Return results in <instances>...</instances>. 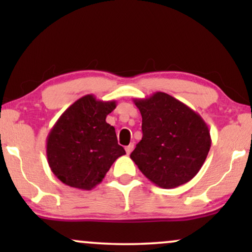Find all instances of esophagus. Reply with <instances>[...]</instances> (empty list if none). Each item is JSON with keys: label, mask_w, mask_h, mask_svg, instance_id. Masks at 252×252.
<instances>
[{"label": "esophagus", "mask_w": 252, "mask_h": 252, "mask_svg": "<svg viewBox=\"0 0 252 252\" xmlns=\"http://www.w3.org/2000/svg\"><path fill=\"white\" fill-rule=\"evenodd\" d=\"M132 149H134V143H130L129 146H126V154H130V153L132 152Z\"/></svg>", "instance_id": "1"}]
</instances>
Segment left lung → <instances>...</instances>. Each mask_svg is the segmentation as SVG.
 Masks as SVG:
<instances>
[{
	"label": "left lung",
	"instance_id": "1",
	"mask_svg": "<svg viewBox=\"0 0 252 252\" xmlns=\"http://www.w3.org/2000/svg\"><path fill=\"white\" fill-rule=\"evenodd\" d=\"M134 103L142 116L143 136L130 158L138 169L161 189L192 180L211 148L209 126L200 115L164 92Z\"/></svg>",
	"mask_w": 252,
	"mask_h": 252
}]
</instances>
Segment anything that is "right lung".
Wrapping results in <instances>:
<instances>
[{
  "label": "right lung",
  "instance_id": "add662e5",
  "mask_svg": "<svg viewBox=\"0 0 252 252\" xmlns=\"http://www.w3.org/2000/svg\"><path fill=\"white\" fill-rule=\"evenodd\" d=\"M116 108L86 94L63 111L47 136L46 154L53 174L63 184L90 190L105 176L126 150L105 118Z\"/></svg>",
  "mask_w": 252,
  "mask_h": 252
}]
</instances>
